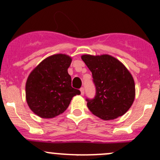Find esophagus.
Wrapping results in <instances>:
<instances>
[{
    "instance_id": "esophagus-1",
    "label": "esophagus",
    "mask_w": 160,
    "mask_h": 160,
    "mask_svg": "<svg viewBox=\"0 0 160 160\" xmlns=\"http://www.w3.org/2000/svg\"><path fill=\"white\" fill-rule=\"evenodd\" d=\"M80 93H81V95L84 94V88H80Z\"/></svg>"
}]
</instances>
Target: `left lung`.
I'll use <instances>...</instances> for the list:
<instances>
[{"label": "left lung", "instance_id": "1", "mask_svg": "<svg viewBox=\"0 0 160 160\" xmlns=\"http://www.w3.org/2000/svg\"><path fill=\"white\" fill-rule=\"evenodd\" d=\"M81 59L91 71L96 87L94 99H87L90 112L105 121L125 114L135 97V81L128 69L108 54H85Z\"/></svg>", "mask_w": 160, "mask_h": 160}]
</instances>
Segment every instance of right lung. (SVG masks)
I'll return each instance as SVG.
<instances>
[{
    "label": "right lung",
    "instance_id": "add662e5",
    "mask_svg": "<svg viewBox=\"0 0 160 160\" xmlns=\"http://www.w3.org/2000/svg\"><path fill=\"white\" fill-rule=\"evenodd\" d=\"M72 58L55 54L43 59L30 72L25 84V98L29 108L42 118H52L63 113L72 98L80 94L71 86L68 68Z\"/></svg>",
    "mask_w": 160,
    "mask_h": 160
}]
</instances>
